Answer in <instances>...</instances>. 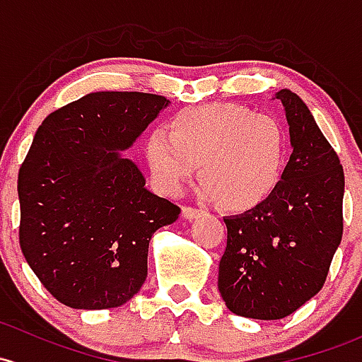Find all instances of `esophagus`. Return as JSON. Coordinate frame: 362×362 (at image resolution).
<instances>
[{
    "instance_id": "1",
    "label": "esophagus",
    "mask_w": 362,
    "mask_h": 362,
    "mask_svg": "<svg viewBox=\"0 0 362 362\" xmlns=\"http://www.w3.org/2000/svg\"><path fill=\"white\" fill-rule=\"evenodd\" d=\"M201 213H203V211L197 210V208H194V206H184V208H182V215H184L187 220L197 218V216H199Z\"/></svg>"
}]
</instances>
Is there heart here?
Returning a JSON list of instances; mask_svg holds the SVG:
<instances>
[{
    "label": "heart",
    "instance_id": "b5f03b06",
    "mask_svg": "<svg viewBox=\"0 0 362 362\" xmlns=\"http://www.w3.org/2000/svg\"><path fill=\"white\" fill-rule=\"evenodd\" d=\"M146 156L161 191L177 192L199 163L201 192L222 210L246 213L279 189L288 139L276 117L238 104H208L175 114L168 132H152Z\"/></svg>",
    "mask_w": 362,
    "mask_h": 362
}]
</instances>
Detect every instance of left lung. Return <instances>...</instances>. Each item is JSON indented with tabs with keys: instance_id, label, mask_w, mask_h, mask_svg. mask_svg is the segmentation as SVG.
<instances>
[{
	"instance_id": "obj_1",
	"label": "left lung",
	"mask_w": 362,
	"mask_h": 362,
	"mask_svg": "<svg viewBox=\"0 0 362 362\" xmlns=\"http://www.w3.org/2000/svg\"><path fill=\"white\" fill-rule=\"evenodd\" d=\"M293 152L271 199L226 216L218 290L235 315L274 321L309 302L325 284L344 234V168L302 98L279 90Z\"/></svg>"
}]
</instances>
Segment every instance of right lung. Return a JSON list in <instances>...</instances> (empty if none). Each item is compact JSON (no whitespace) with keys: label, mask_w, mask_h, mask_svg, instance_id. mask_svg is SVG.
I'll return each mask as SVG.
<instances>
[{"label":"right lung","mask_w":362,"mask_h":362,"mask_svg":"<svg viewBox=\"0 0 362 362\" xmlns=\"http://www.w3.org/2000/svg\"><path fill=\"white\" fill-rule=\"evenodd\" d=\"M166 105L161 95L97 91L37 128L18 170V241L29 267L64 305L127 303L147 277L152 234L180 215L119 156Z\"/></svg>","instance_id":"1"}]
</instances>
